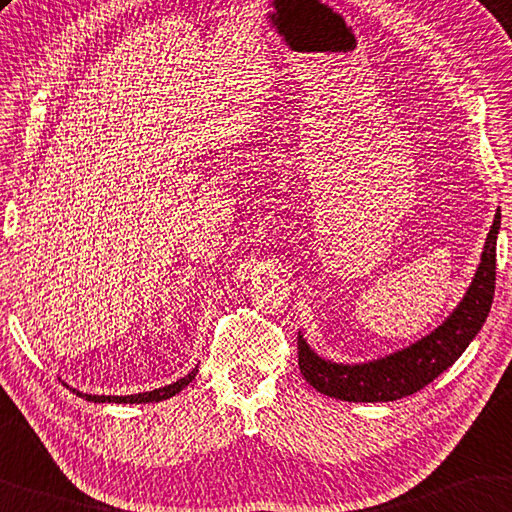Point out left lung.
<instances>
[{
  "label": "left lung",
  "instance_id": "left-lung-1",
  "mask_svg": "<svg viewBox=\"0 0 512 512\" xmlns=\"http://www.w3.org/2000/svg\"><path fill=\"white\" fill-rule=\"evenodd\" d=\"M499 224L501 213L497 211L488 238H485L481 263L472 279V286H469L456 311L433 333L417 340L415 345L397 351V354L360 365L324 360L299 335L297 354L301 376L326 397L342 401H370V404L372 401L410 397L424 385H429L435 376H440L447 367L456 363L458 356L474 340V335L481 331L483 322L488 320L494 299V279H497Z\"/></svg>",
  "mask_w": 512,
  "mask_h": 512
}]
</instances>
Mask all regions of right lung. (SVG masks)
Wrapping results in <instances>:
<instances>
[{
  "label": "right lung",
  "mask_w": 512,
  "mask_h": 512,
  "mask_svg": "<svg viewBox=\"0 0 512 512\" xmlns=\"http://www.w3.org/2000/svg\"><path fill=\"white\" fill-rule=\"evenodd\" d=\"M197 376V367L195 370H192L190 374H186L183 376V379H179V381H174V383H170V385H165V388H158V390H152V392H140V395H127V397H104V395H83V392H79V390H72V392H77L79 397H86L88 401H99V404H111V401H115V404H149V401H163V399H170V397H174V395H179V392L186 388L188 383H192V379H195Z\"/></svg>",
  "instance_id": "add662e5"
}]
</instances>
